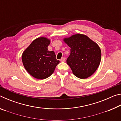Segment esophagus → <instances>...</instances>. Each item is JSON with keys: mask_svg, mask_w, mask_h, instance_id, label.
I'll return each mask as SVG.
<instances>
[{"mask_svg": "<svg viewBox=\"0 0 121 121\" xmlns=\"http://www.w3.org/2000/svg\"><path fill=\"white\" fill-rule=\"evenodd\" d=\"M65 58H62L60 59L61 62H65Z\"/></svg>", "mask_w": 121, "mask_h": 121, "instance_id": "esophagus-1", "label": "esophagus"}]
</instances>
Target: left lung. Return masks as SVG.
I'll use <instances>...</instances> for the list:
<instances>
[{"instance_id":"8db88e82","label":"left lung","mask_w":121,"mask_h":121,"mask_svg":"<svg viewBox=\"0 0 121 121\" xmlns=\"http://www.w3.org/2000/svg\"><path fill=\"white\" fill-rule=\"evenodd\" d=\"M70 48V54L67 63L73 75L81 79L92 75L101 61V52L99 45L87 36L77 34L63 38Z\"/></svg>"}]
</instances>
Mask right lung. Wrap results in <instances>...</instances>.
I'll list each match as a JSON object with an SVG mask.
<instances>
[{
    "mask_svg": "<svg viewBox=\"0 0 121 121\" xmlns=\"http://www.w3.org/2000/svg\"><path fill=\"white\" fill-rule=\"evenodd\" d=\"M50 39L40 37L32 41L22 54L24 67L30 75L37 79H44L54 73L60 62L54 51H49Z\"/></svg>",
    "mask_w": 121,
    "mask_h": 121,
    "instance_id": "1",
    "label": "right lung"
}]
</instances>
